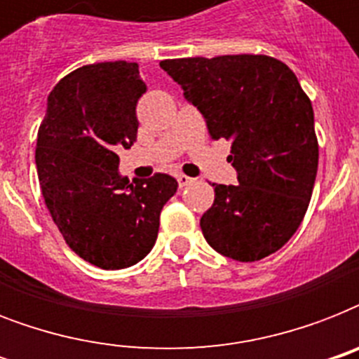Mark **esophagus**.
<instances>
[{
    "label": "esophagus",
    "mask_w": 359,
    "mask_h": 359,
    "mask_svg": "<svg viewBox=\"0 0 359 359\" xmlns=\"http://www.w3.org/2000/svg\"><path fill=\"white\" fill-rule=\"evenodd\" d=\"M177 180H179L180 188H186V186H190L191 182H196V179H191V177H186V175H177Z\"/></svg>",
    "instance_id": "34e87169"
}]
</instances>
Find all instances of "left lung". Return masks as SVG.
<instances>
[{"label": "left lung", "mask_w": 359, "mask_h": 359, "mask_svg": "<svg viewBox=\"0 0 359 359\" xmlns=\"http://www.w3.org/2000/svg\"><path fill=\"white\" fill-rule=\"evenodd\" d=\"M160 67L201 111L210 137L231 141L238 184H212L205 240L240 262L276 253L300 227L318 168L313 106L298 78L278 59L250 53Z\"/></svg>", "instance_id": "8db88e82"}]
</instances>
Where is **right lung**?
<instances>
[{"label":"right lung","instance_id":"right-lung-1","mask_svg":"<svg viewBox=\"0 0 359 359\" xmlns=\"http://www.w3.org/2000/svg\"><path fill=\"white\" fill-rule=\"evenodd\" d=\"M147 91L137 63L86 65L48 97L36 135L42 197L65 242L104 270L140 262L152 250L163 205L177 180L121 177L119 149L137 137L135 106Z\"/></svg>","mask_w":359,"mask_h":359}]
</instances>
